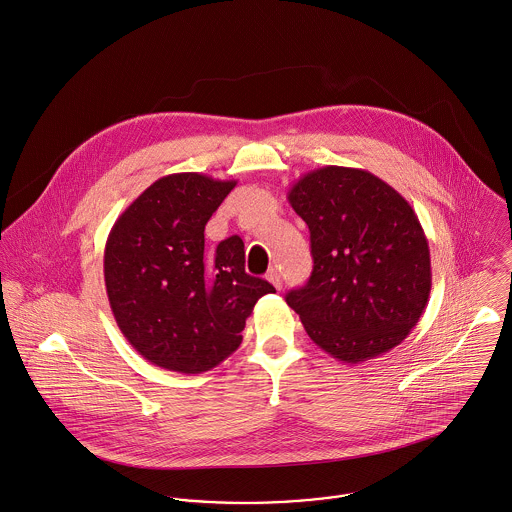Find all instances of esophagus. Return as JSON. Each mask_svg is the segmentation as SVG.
Returning a JSON list of instances; mask_svg holds the SVG:
<instances>
[{"mask_svg": "<svg viewBox=\"0 0 512 512\" xmlns=\"http://www.w3.org/2000/svg\"><path fill=\"white\" fill-rule=\"evenodd\" d=\"M266 279H268L276 289H281V276H279V272L276 268H272V270L266 274Z\"/></svg>", "mask_w": 512, "mask_h": 512, "instance_id": "1", "label": "esophagus"}]
</instances>
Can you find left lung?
<instances>
[{"instance_id":"obj_1","label":"left lung","mask_w":512,"mask_h":512,"mask_svg":"<svg viewBox=\"0 0 512 512\" xmlns=\"http://www.w3.org/2000/svg\"><path fill=\"white\" fill-rule=\"evenodd\" d=\"M311 233L313 272L285 295L311 340L344 364L401 344L428 303V240L407 199L368 170L325 166L287 193Z\"/></svg>"}]
</instances>
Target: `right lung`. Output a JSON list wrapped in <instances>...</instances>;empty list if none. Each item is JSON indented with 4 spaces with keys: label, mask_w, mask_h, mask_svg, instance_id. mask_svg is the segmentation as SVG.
<instances>
[{
    "label": "right lung",
    "mask_w": 512,
    "mask_h": 512,
    "mask_svg": "<svg viewBox=\"0 0 512 512\" xmlns=\"http://www.w3.org/2000/svg\"><path fill=\"white\" fill-rule=\"evenodd\" d=\"M234 180L170 174L121 213L105 242L103 276L117 326L150 364L180 373L219 366L242 342L256 301L276 293L244 272V242L205 254V225Z\"/></svg>",
    "instance_id": "add662e5"
}]
</instances>
